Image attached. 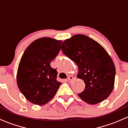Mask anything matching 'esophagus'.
Listing matches in <instances>:
<instances>
[{
    "mask_svg": "<svg viewBox=\"0 0 128 128\" xmlns=\"http://www.w3.org/2000/svg\"><path fill=\"white\" fill-rule=\"evenodd\" d=\"M74 79V77H72V76H69V77H68V82H71V81L73 80Z\"/></svg>",
    "mask_w": 128,
    "mask_h": 128,
    "instance_id": "34e87169",
    "label": "esophagus"
}]
</instances>
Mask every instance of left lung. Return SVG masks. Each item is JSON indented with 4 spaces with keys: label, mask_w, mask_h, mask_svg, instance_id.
Here are the masks:
<instances>
[{
    "label": "left lung",
    "mask_w": 128,
    "mask_h": 128,
    "mask_svg": "<svg viewBox=\"0 0 128 128\" xmlns=\"http://www.w3.org/2000/svg\"><path fill=\"white\" fill-rule=\"evenodd\" d=\"M61 50L78 66L77 77L86 88L78 94L91 104L102 102L113 91L116 69L113 61L102 45L84 34H75L62 44Z\"/></svg>",
    "instance_id": "obj_1"
}]
</instances>
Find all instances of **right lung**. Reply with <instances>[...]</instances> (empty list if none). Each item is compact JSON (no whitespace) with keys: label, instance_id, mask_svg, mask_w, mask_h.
<instances>
[{"label":"right lung","instance_id":"1","mask_svg":"<svg viewBox=\"0 0 128 128\" xmlns=\"http://www.w3.org/2000/svg\"><path fill=\"white\" fill-rule=\"evenodd\" d=\"M62 41L51 38H39L28 46L19 63L16 82L19 90L32 104L42 105L54 96L61 82L58 72L50 66L58 56Z\"/></svg>","mask_w":128,"mask_h":128}]
</instances>
